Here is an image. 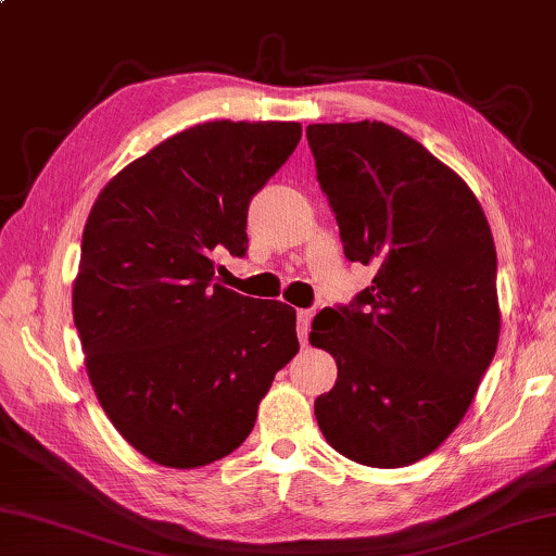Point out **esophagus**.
I'll use <instances>...</instances> for the list:
<instances>
[{
	"instance_id": "34e87169",
	"label": "esophagus",
	"mask_w": 556,
	"mask_h": 556,
	"mask_svg": "<svg viewBox=\"0 0 556 556\" xmlns=\"http://www.w3.org/2000/svg\"><path fill=\"white\" fill-rule=\"evenodd\" d=\"M312 317H314L312 309H300V312H296V337H300L302 344L306 342V337H309Z\"/></svg>"
}]
</instances>
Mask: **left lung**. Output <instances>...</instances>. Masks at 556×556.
Wrapping results in <instances>:
<instances>
[{"label": "left lung", "instance_id": "obj_1", "mask_svg": "<svg viewBox=\"0 0 556 556\" xmlns=\"http://www.w3.org/2000/svg\"><path fill=\"white\" fill-rule=\"evenodd\" d=\"M306 139L344 256L377 269L312 321L337 359L317 425L346 459L407 467L454 432L496 352L492 229L464 179L384 122L309 124Z\"/></svg>", "mask_w": 556, "mask_h": 556}]
</instances>
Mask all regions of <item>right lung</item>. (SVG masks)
<instances>
[{"instance_id": "1", "label": "right lung", "mask_w": 556, "mask_h": 556, "mask_svg": "<svg viewBox=\"0 0 556 556\" xmlns=\"http://www.w3.org/2000/svg\"><path fill=\"white\" fill-rule=\"evenodd\" d=\"M302 137L296 122H206L127 164L89 212L74 327L97 400L162 467L212 464L250 437L300 350L296 312L217 285L247 254V210Z\"/></svg>"}]
</instances>
